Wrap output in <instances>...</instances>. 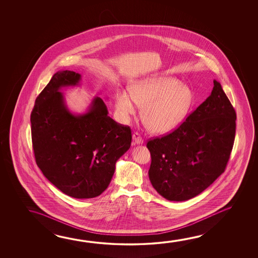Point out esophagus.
Segmentation results:
<instances>
[{
  "label": "esophagus",
  "instance_id": "obj_1",
  "mask_svg": "<svg viewBox=\"0 0 258 258\" xmlns=\"http://www.w3.org/2000/svg\"><path fill=\"white\" fill-rule=\"evenodd\" d=\"M132 140H133V142H134L136 145H142L144 142L142 138H141L140 134L137 133V132H135V133L132 135Z\"/></svg>",
  "mask_w": 258,
  "mask_h": 258
}]
</instances>
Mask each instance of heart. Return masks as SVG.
Masks as SVG:
<instances>
[{
  "mask_svg": "<svg viewBox=\"0 0 258 258\" xmlns=\"http://www.w3.org/2000/svg\"><path fill=\"white\" fill-rule=\"evenodd\" d=\"M128 95L120 91L116 94L115 105L118 117L127 121L143 107L142 118L148 130L156 134L174 131L182 124L195 104L192 90L180 81L167 76L148 77L128 87Z\"/></svg>",
  "mask_w": 258,
  "mask_h": 258,
  "instance_id": "obj_1",
  "label": "heart"
}]
</instances>
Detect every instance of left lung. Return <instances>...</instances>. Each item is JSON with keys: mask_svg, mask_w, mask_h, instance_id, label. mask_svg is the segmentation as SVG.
<instances>
[{"mask_svg": "<svg viewBox=\"0 0 258 258\" xmlns=\"http://www.w3.org/2000/svg\"><path fill=\"white\" fill-rule=\"evenodd\" d=\"M211 95L175 131L149 140V180L171 202L203 192L223 173L236 134V111L221 85L213 81Z\"/></svg>", "mask_w": 258, "mask_h": 258, "instance_id": "left-lung-1", "label": "left lung"}]
</instances>
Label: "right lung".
Wrapping results in <instances>:
<instances>
[{"instance_id": "obj_1", "label": "right lung", "mask_w": 258, "mask_h": 258, "mask_svg": "<svg viewBox=\"0 0 258 258\" xmlns=\"http://www.w3.org/2000/svg\"><path fill=\"white\" fill-rule=\"evenodd\" d=\"M78 73H55L30 115L35 158L44 176L64 195L97 197L107 189L116 162L131 148L130 127L114 121L102 98L84 113L68 109L60 90L80 85Z\"/></svg>"}]
</instances>
